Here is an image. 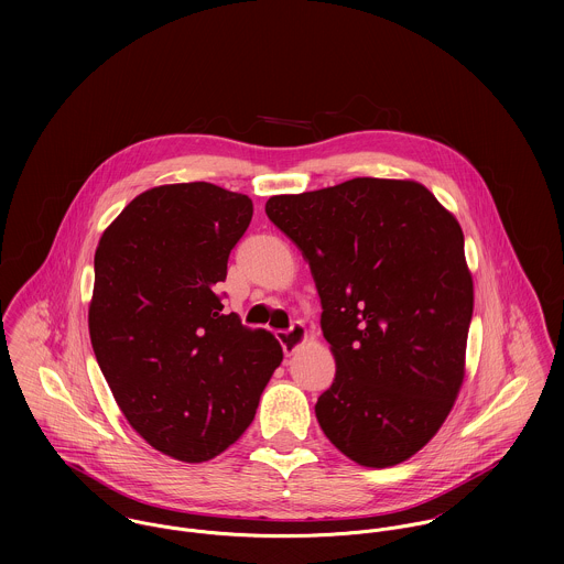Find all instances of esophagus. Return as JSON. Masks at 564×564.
Instances as JSON below:
<instances>
[{
  "label": "esophagus",
  "instance_id": "1",
  "mask_svg": "<svg viewBox=\"0 0 564 564\" xmlns=\"http://www.w3.org/2000/svg\"><path fill=\"white\" fill-rule=\"evenodd\" d=\"M306 338H308V332H306L304 323L300 322L293 323L289 329H284V332L278 334V340L282 343V349H284L286 356L295 354V351L306 343Z\"/></svg>",
  "mask_w": 564,
  "mask_h": 564
}]
</instances>
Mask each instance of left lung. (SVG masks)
Returning a JSON list of instances; mask_svg holds the SVG:
<instances>
[{
    "label": "left lung",
    "mask_w": 564,
    "mask_h": 564,
    "mask_svg": "<svg viewBox=\"0 0 564 564\" xmlns=\"http://www.w3.org/2000/svg\"><path fill=\"white\" fill-rule=\"evenodd\" d=\"M267 217L300 247L336 360L323 434L362 467L414 456L465 380L474 280L456 217L414 180L354 177L273 195Z\"/></svg>",
    "instance_id": "left-lung-1"
}]
</instances>
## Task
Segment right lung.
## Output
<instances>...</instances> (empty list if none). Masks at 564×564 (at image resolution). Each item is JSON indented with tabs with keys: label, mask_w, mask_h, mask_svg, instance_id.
Here are the masks:
<instances>
[{
	"label": "right lung",
	"mask_w": 564,
	"mask_h": 564,
	"mask_svg": "<svg viewBox=\"0 0 564 564\" xmlns=\"http://www.w3.org/2000/svg\"><path fill=\"white\" fill-rule=\"evenodd\" d=\"M251 215L247 195L210 182L164 184L134 197L95 249L97 365L128 423L182 463L226 452L282 362L278 338L224 315L215 293Z\"/></svg>",
	"instance_id": "add662e5"
}]
</instances>
